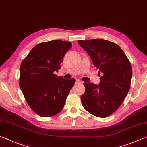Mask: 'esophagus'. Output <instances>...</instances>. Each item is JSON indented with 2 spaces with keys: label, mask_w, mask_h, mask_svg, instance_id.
<instances>
[{
  "label": "esophagus",
  "mask_w": 147,
  "mask_h": 147,
  "mask_svg": "<svg viewBox=\"0 0 147 147\" xmlns=\"http://www.w3.org/2000/svg\"><path fill=\"white\" fill-rule=\"evenodd\" d=\"M76 84H82V82L80 81V80H76Z\"/></svg>",
  "instance_id": "obj_1"
}]
</instances>
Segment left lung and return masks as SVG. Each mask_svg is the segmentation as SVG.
<instances>
[{"label":"left lung","mask_w":147,"mask_h":147,"mask_svg":"<svg viewBox=\"0 0 147 147\" xmlns=\"http://www.w3.org/2000/svg\"><path fill=\"white\" fill-rule=\"evenodd\" d=\"M99 70V85L84 83L81 96L84 108L89 113L104 118L121 106L130 88L132 69L130 61L117 45L102 39L78 41Z\"/></svg>","instance_id":"1"}]
</instances>
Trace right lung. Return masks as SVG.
I'll use <instances>...</instances> for the list:
<instances>
[{
    "label": "right lung",
    "mask_w": 147,
    "mask_h": 147,
    "mask_svg": "<svg viewBox=\"0 0 147 147\" xmlns=\"http://www.w3.org/2000/svg\"><path fill=\"white\" fill-rule=\"evenodd\" d=\"M71 42L53 40L38 44L20 66L19 86L27 103L43 117L56 115L63 108L75 80L63 79L54 72L60 69Z\"/></svg>",
    "instance_id": "add662e5"
}]
</instances>
